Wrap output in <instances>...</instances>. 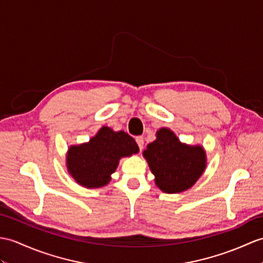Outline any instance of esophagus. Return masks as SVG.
I'll return each instance as SVG.
<instances>
[{
    "label": "esophagus",
    "mask_w": 263,
    "mask_h": 263,
    "mask_svg": "<svg viewBox=\"0 0 263 263\" xmlns=\"http://www.w3.org/2000/svg\"><path fill=\"white\" fill-rule=\"evenodd\" d=\"M136 141H137V143H138V145H139L140 150H142V149H143V144H144V139H143V137H137V138H136Z\"/></svg>",
    "instance_id": "34e87169"
}]
</instances>
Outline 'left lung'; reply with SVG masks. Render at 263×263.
I'll list each match as a JSON object with an SVG mask.
<instances>
[{"mask_svg":"<svg viewBox=\"0 0 263 263\" xmlns=\"http://www.w3.org/2000/svg\"><path fill=\"white\" fill-rule=\"evenodd\" d=\"M143 157L155 175L156 185L167 194L187 191L206 168L203 146L181 143L167 127L157 131V139L146 145Z\"/></svg>","mask_w":263,"mask_h":263,"instance_id":"obj_1","label":"left lung"}]
</instances>
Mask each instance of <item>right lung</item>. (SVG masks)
<instances>
[{
    "label": "right lung",
    "mask_w": 263,
    "mask_h": 263,
    "mask_svg": "<svg viewBox=\"0 0 263 263\" xmlns=\"http://www.w3.org/2000/svg\"><path fill=\"white\" fill-rule=\"evenodd\" d=\"M138 152L139 146L129 134L103 126L88 142L70 146L66 164L68 173L79 185L100 188L111 180L121 158Z\"/></svg>",
    "instance_id": "right-lung-1"
}]
</instances>
